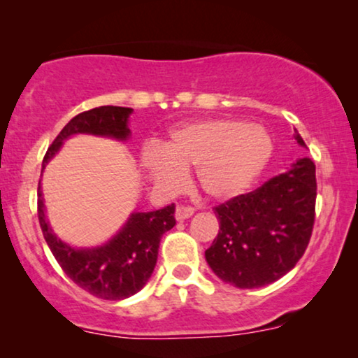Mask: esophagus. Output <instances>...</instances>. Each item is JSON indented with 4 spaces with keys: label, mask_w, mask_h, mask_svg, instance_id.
Masks as SVG:
<instances>
[{
    "label": "esophagus",
    "mask_w": 358,
    "mask_h": 358,
    "mask_svg": "<svg viewBox=\"0 0 358 358\" xmlns=\"http://www.w3.org/2000/svg\"><path fill=\"white\" fill-rule=\"evenodd\" d=\"M192 215H194L192 207H184V205H179V207L176 208V220H178V222H184V220L190 218Z\"/></svg>",
    "instance_id": "34e87169"
}]
</instances>
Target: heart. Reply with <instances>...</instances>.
Instances as JSON below:
<instances>
[{
    "label": "heart",
    "instance_id": "heart-1",
    "mask_svg": "<svg viewBox=\"0 0 358 358\" xmlns=\"http://www.w3.org/2000/svg\"><path fill=\"white\" fill-rule=\"evenodd\" d=\"M268 131L236 119L187 122L169 131L163 146L146 145L140 169L166 192L179 189L185 168H195L200 189L215 200H228L254 184L272 156Z\"/></svg>",
    "mask_w": 358,
    "mask_h": 358
}]
</instances>
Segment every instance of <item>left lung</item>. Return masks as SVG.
<instances>
[{
    "mask_svg": "<svg viewBox=\"0 0 358 358\" xmlns=\"http://www.w3.org/2000/svg\"><path fill=\"white\" fill-rule=\"evenodd\" d=\"M295 140L306 148L298 131ZM315 203V163L301 158L259 189L215 207L220 231L205 251L210 268L238 288H259L278 280L306 251Z\"/></svg>",
    "mask_w": 358,
    "mask_h": 358,
    "instance_id": "1",
    "label": "left lung"
}]
</instances>
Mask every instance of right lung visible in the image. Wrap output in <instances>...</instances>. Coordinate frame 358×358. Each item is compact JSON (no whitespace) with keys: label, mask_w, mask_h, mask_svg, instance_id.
I'll list each match as a JSON object with an SVG mask.
<instances>
[{"label":"right lung","mask_w":358,"mask_h":358,"mask_svg":"<svg viewBox=\"0 0 358 358\" xmlns=\"http://www.w3.org/2000/svg\"><path fill=\"white\" fill-rule=\"evenodd\" d=\"M130 107L101 106L81 112L63 127L43 156L42 173L60 151L63 141L86 134L129 140ZM174 203L155 212H134L109 241L96 248H73L53 233L45 215L42 187L37 189V213L43 238L63 272L91 295L102 300H125L146 285L158 261L161 236L176 224Z\"/></svg>","instance_id":"1"}]
</instances>
